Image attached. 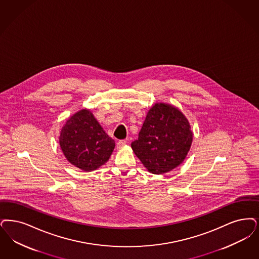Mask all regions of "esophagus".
<instances>
[{"label":"esophagus","mask_w":259,"mask_h":259,"mask_svg":"<svg viewBox=\"0 0 259 259\" xmlns=\"http://www.w3.org/2000/svg\"><path fill=\"white\" fill-rule=\"evenodd\" d=\"M126 140H120V141H118L117 142V144H116V147L117 148H121L122 146H124L125 145H126Z\"/></svg>","instance_id":"obj_1"}]
</instances>
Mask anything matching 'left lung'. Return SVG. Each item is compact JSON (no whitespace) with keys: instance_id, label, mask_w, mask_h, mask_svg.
Here are the masks:
<instances>
[{"instance_id":"1","label":"left lung","mask_w":259,"mask_h":259,"mask_svg":"<svg viewBox=\"0 0 259 259\" xmlns=\"http://www.w3.org/2000/svg\"><path fill=\"white\" fill-rule=\"evenodd\" d=\"M192 141L185 115L170 105L157 103L146 114L139 138L131 146L148 171L161 175L184 161Z\"/></svg>"}]
</instances>
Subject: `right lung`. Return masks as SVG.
<instances>
[{
	"mask_svg": "<svg viewBox=\"0 0 259 259\" xmlns=\"http://www.w3.org/2000/svg\"><path fill=\"white\" fill-rule=\"evenodd\" d=\"M60 145L66 159L74 166L91 171L104 165L114 148V141L89 110H82L63 125Z\"/></svg>",
	"mask_w": 259,
	"mask_h": 259,
	"instance_id": "obj_1",
	"label": "right lung"
}]
</instances>
